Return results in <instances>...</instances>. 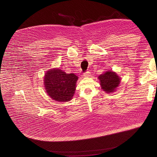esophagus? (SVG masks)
Returning a JSON list of instances; mask_svg holds the SVG:
<instances>
[{
	"instance_id": "esophagus-1",
	"label": "esophagus",
	"mask_w": 157,
	"mask_h": 157,
	"mask_svg": "<svg viewBox=\"0 0 157 157\" xmlns=\"http://www.w3.org/2000/svg\"><path fill=\"white\" fill-rule=\"evenodd\" d=\"M84 77H88L91 75V73L90 71H86L85 72L83 73V75Z\"/></svg>"
}]
</instances>
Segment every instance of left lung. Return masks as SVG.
I'll return each mask as SVG.
<instances>
[{"label": "left lung", "instance_id": "obj_1", "mask_svg": "<svg viewBox=\"0 0 157 157\" xmlns=\"http://www.w3.org/2000/svg\"><path fill=\"white\" fill-rule=\"evenodd\" d=\"M100 80L101 88L106 93L113 92L118 87L120 78L116 73L112 71H107L98 77Z\"/></svg>", "mask_w": 157, "mask_h": 157}]
</instances>
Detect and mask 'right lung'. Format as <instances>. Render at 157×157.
Listing matches in <instances>:
<instances>
[{"instance_id": "add662e5", "label": "right lung", "mask_w": 157, "mask_h": 157, "mask_svg": "<svg viewBox=\"0 0 157 157\" xmlns=\"http://www.w3.org/2000/svg\"><path fill=\"white\" fill-rule=\"evenodd\" d=\"M78 77L74 74H67L60 69L47 71L44 78V85L48 96L59 102L71 100L75 91Z\"/></svg>"}]
</instances>
